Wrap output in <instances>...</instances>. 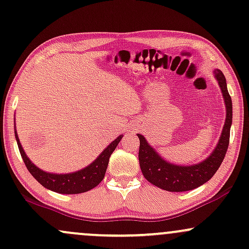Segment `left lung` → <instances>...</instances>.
<instances>
[{
  "label": "left lung",
  "instance_id": "1",
  "mask_svg": "<svg viewBox=\"0 0 249 249\" xmlns=\"http://www.w3.org/2000/svg\"><path fill=\"white\" fill-rule=\"evenodd\" d=\"M214 75L219 83L226 104V121L217 147L203 162L194 166H176L164 161L148 145L145 138L142 134H138L140 140V168L143 178L149 183L157 185L163 190L175 191V193L193 190L208 182L220 167L230 143V130L232 125V100L227 90L226 79L223 71L215 70Z\"/></svg>",
  "mask_w": 249,
  "mask_h": 249
}]
</instances>
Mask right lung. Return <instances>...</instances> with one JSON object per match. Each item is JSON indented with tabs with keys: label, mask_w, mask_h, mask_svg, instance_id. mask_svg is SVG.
I'll return each instance as SVG.
<instances>
[{
	"label": "right lung",
	"mask_w": 249,
	"mask_h": 249,
	"mask_svg": "<svg viewBox=\"0 0 249 249\" xmlns=\"http://www.w3.org/2000/svg\"><path fill=\"white\" fill-rule=\"evenodd\" d=\"M15 136H16L19 153L22 155L24 163H25L29 172L31 173V175L34 176L43 187L47 188V189L55 191V193L59 194L68 195L86 193V191L91 190L92 188H95L96 185L101 183L102 179L104 178V175H106L110 155L112 154V152L115 151L117 145H118L123 138V136H119L117 139L113 140V142L102 152L100 157L96 159L94 162L89 164L88 167H86V168H83L82 170L71 174H51L43 172L41 169L37 168V167L29 160V158L26 157L25 153H24L18 137H17L16 133H15Z\"/></svg>",
	"instance_id": "obj_1"
}]
</instances>
